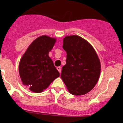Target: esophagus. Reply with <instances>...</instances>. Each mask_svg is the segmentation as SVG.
Returning a JSON list of instances; mask_svg holds the SVG:
<instances>
[{
  "label": "esophagus",
  "mask_w": 123,
  "mask_h": 123,
  "mask_svg": "<svg viewBox=\"0 0 123 123\" xmlns=\"http://www.w3.org/2000/svg\"><path fill=\"white\" fill-rule=\"evenodd\" d=\"M56 69L60 72V73H61V67H56Z\"/></svg>",
  "instance_id": "esophagus-1"
}]
</instances>
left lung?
I'll return each instance as SVG.
<instances>
[{
  "label": "left lung",
  "mask_w": 123,
  "mask_h": 123,
  "mask_svg": "<svg viewBox=\"0 0 123 123\" xmlns=\"http://www.w3.org/2000/svg\"><path fill=\"white\" fill-rule=\"evenodd\" d=\"M63 48L67 55L61 78L70 94L84 95L99 79L101 65L97 54L89 42L76 35L65 37Z\"/></svg>",
  "instance_id": "1"
}]
</instances>
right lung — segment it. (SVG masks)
Wrapping results in <instances>:
<instances>
[{
  "instance_id": "1",
  "label": "right lung",
  "mask_w": 123,
  "mask_h": 123,
  "mask_svg": "<svg viewBox=\"0 0 123 123\" xmlns=\"http://www.w3.org/2000/svg\"><path fill=\"white\" fill-rule=\"evenodd\" d=\"M56 41L55 38L48 36L39 37L29 45L20 59L19 76L23 84L32 92H42L60 76L49 56Z\"/></svg>"
}]
</instances>
